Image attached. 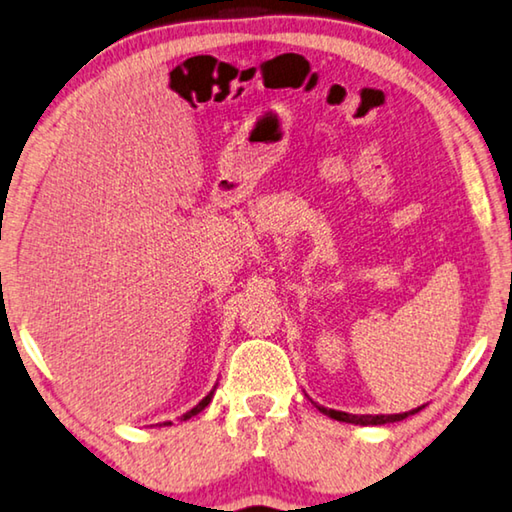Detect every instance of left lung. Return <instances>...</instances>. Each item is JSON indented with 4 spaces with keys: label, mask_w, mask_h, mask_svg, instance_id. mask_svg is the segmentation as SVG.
Wrapping results in <instances>:
<instances>
[{
    "label": "left lung",
    "mask_w": 512,
    "mask_h": 512,
    "mask_svg": "<svg viewBox=\"0 0 512 512\" xmlns=\"http://www.w3.org/2000/svg\"><path fill=\"white\" fill-rule=\"evenodd\" d=\"M311 403H313V400H311ZM313 405H316L322 414H327L329 419H336V421H343V423H355V426H384V423L403 421V419H407V416H412V414L423 410V405H421V407H416V410L403 412V414H348V412L329 410V407H322L318 403H313Z\"/></svg>",
    "instance_id": "left-lung-1"
}]
</instances>
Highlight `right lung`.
Returning a JSON list of instances; mask_svg holds the SVG:
<instances>
[{
  "label": "right lung",
  "instance_id": "obj_1",
  "mask_svg": "<svg viewBox=\"0 0 512 512\" xmlns=\"http://www.w3.org/2000/svg\"><path fill=\"white\" fill-rule=\"evenodd\" d=\"M215 389H217V387H215ZM215 389H212V391L208 393V396L201 400V403H199V405H194L190 412H187V414H183V416H180V421H187V419H192V416H196V414H199L201 410H206V407H208V403H210V400H212V396H215ZM160 426H171V421H164V423H160Z\"/></svg>",
  "mask_w": 512,
  "mask_h": 512
}]
</instances>
